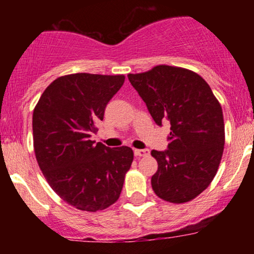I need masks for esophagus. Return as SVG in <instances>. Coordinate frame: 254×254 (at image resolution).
<instances>
[{
    "instance_id": "esophagus-1",
    "label": "esophagus",
    "mask_w": 254,
    "mask_h": 254,
    "mask_svg": "<svg viewBox=\"0 0 254 254\" xmlns=\"http://www.w3.org/2000/svg\"><path fill=\"white\" fill-rule=\"evenodd\" d=\"M133 154H135V156H145L149 154V150L148 149H135L133 150Z\"/></svg>"
}]
</instances>
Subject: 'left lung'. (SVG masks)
<instances>
[{
	"label": "left lung",
	"instance_id": "8db88e82",
	"mask_svg": "<svg viewBox=\"0 0 254 254\" xmlns=\"http://www.w3.org/2000/svg\"><path fill=\"white\" fill-rule=\"evenodd\" d=\"M127 77L154 122L159 127L165 121L171 124L167 149L151 150L159 165L151 188L171 203L193 199L212 182L222 157L221 105L209 84L188 69L157 65Z\"/></svg>",
	"mask_w": 254,
	"mask_h": 254
}]
</instances>
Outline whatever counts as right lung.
Segmentation results:
<instances>
[{"mask_svg": "<svg viewBox=\"0 0 254 254\" xmlns=\"http://www.w3.org/2000/svg\"><path fill=\"white\" fill-rule=\"evenodd\" d=\"M124 75L80 72L56 78L33 111L38 165L52 190L76 209L104 210L119 198L133 160L129 147L90 139Z\"/></svg>", "mask_w": 254, "mask_h": 254, "instance_id": "1", "label": "right lung"}]
</instances>
